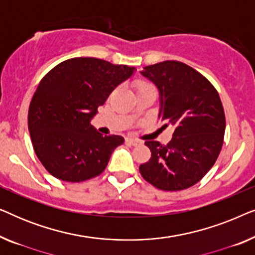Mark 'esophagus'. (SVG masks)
Here are the masks:
<instances>
[{"mask_svg":"<svg viewBox=\"0 0 255 255\" xmlns=\"http://www.w3.org/2000/svg\"><path fill=\"white\" fill-rule=\"evenodd\" d=\"M125 141H127L128 144L132 145V146H137V145H140L141 144V142L139 141V140H137V139H132V138H127V139H125Z\"/></svg>","mask_w":255,"mask_h":255,"instance_id":"34e87169","label":"esophagus"}]
</instances>
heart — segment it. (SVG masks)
Segmentation results:
<instances>
[{
	"label": "heart",
	"instance_id": "1",
	"mask_svg": "<svg viewBox=\"0 0 255 255\" xmlns=\"http://www.w3.org/2000/svg\"><path fill=\"white\" fill-rule=\"evenodd\" d=\"M149 87H153V86L149 85V83H147V82H144V81H140V82L137 83V90L149 88Z\"/></svg>",
	"mask_w": 255,
	"mask_h": 255
}]
</instances>
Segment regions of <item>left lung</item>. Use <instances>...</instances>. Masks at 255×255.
Instances as JSON below:
<instances>
[{
  "instance_id": "obj_1",
  "label": "left lung",
  "mask_w": 255,
  "mask_h": 255,
  "mask_svg": "<svg viewBox=\"0 0 255 255\" xmlns=\"http://www.w3.org/2000/svg\"><path fill=\"white\" fill-rule=\"evenodd\" d=\"M141 74L158 87L160 121L173 128L167 145L147 140L151 158L139 166L141 176L166 191L187 189L203 179L221 153L225 114L209 80L183 62L167 60L146 66Z\"/></svg>"
}]
</instances>
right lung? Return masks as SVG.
I'll list each match as a JSON object with an SVG mask.
<instances>
[{
    "label": "right lung",
    "instance_id": "add662e5",
    "mask_svg": "<svg viewBox=\"0 0 255 255\" xmlns=\"http://www.w3.org/2000/svg\"><path fill=\"white\" fill-rule=\"evenodd\" d=\"M134 67L96 58H72L52 68L33 94L27 115L34 153L48 173L82 182L106 169L121 135H102L90 121Z\"/></svg>",
    "mask_w": 255,
    "mask_h": 255
}]
</instances>
